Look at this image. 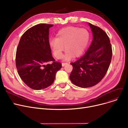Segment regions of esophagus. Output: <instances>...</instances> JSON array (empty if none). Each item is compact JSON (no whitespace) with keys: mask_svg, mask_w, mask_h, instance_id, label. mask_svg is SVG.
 <instances>
[{"mask_svg":"<svg viewBox=\"0 0 128 128\" xmlns=\"http://www.w3.org/2000/svg\"><path fill=\"white\" fill-rule=\"evenodd\" d=\"M66 64H68V63H62V66H64Z\"/></svg>","mask_w":128,"mask_h":128,"instance_id":"esophagus-1","label":"esophagus"}]
</instances>
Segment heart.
Masks as SVG:
<instances>
[{
    "label": "heart",
    "mask_w": 128,
    "mask_h": 128,
    "mask_svg": "<svg viewBox=\"0 0 128 128\" xmlns=\"http://www.w3.org/2000/svg\"><path fill=\"white\" fill-rule=\"evenodd\" d=\"M90 38V32L86 29L68 26L60 30L56 34V38L50 40V45L57 58L62 57L65 46L66 52L63 58L68 60L82 55Z\"/></svg>",
    "instance_id": "heart-1"
}]
</instances>
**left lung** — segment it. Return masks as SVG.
Here are the masks:
<instances>
[{"mask_svg":"<svg viewBox=\"0 0 128 128\" xmlns=\"http://www.w3.org/2000/svg\"><path fill=\"white\" fill-rule=\"evenodd\" d=\"M93 39L84 54L71 63L72 70L70 78L75 85L89 88L98 84L108 70L111 62L112 49L110 38L98 27L89 23Z\"/></svg>","mask_w":128,"mask_h":128,"instance_id":"1","label":"left lung"}]
</instances>
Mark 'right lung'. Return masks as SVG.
<instances>
[{"label":"right lung","mask_w":128,"mask_h":128,"mask_svg":"<svg viewBox=\"0 0 128 128\" xmlns=\"http://www.w3.org/2000/svg\"><path fill=\"white\" fill-rule=\"evenodd\" d=\"M52 24H39L27 30L20 39L16 64L18 75L31 89L39 90L51 85L62 64L56 62L49 44ZM52 61V64L48 62Z\"/></svg>","instance_id":"1"}]
</instances>
